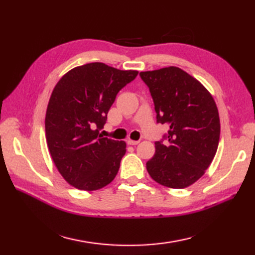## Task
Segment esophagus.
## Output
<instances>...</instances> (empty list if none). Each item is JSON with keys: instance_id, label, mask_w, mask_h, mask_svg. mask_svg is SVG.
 Masks as SVG:
<instances>
[{"instance_id": "34e87169", "label": "esophagus", "mask_w": 255, "mask_h": 255, "mask_svg": "<svg viewBox=\"0 0 255 255\" xmlns=\"http://www.w3.org/2000/svg\"><path fill=\"white\" fill-rule=\"evenodd\" d=\"M140 142V140H131V139H128L127 140V143L128 144H131V145H136Z\"/></svg>"}]
</instances>
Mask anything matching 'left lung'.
<instances>
[{"mask_svg":"<svg viewBox=\"0 0 255 255\" xmlns=\"http://www.w3.org/2000/svg\"><path fill=\"white\" fill-rule=\"evenodd\" d=\"M140 78L152 96L156 123L170 127L155 141L147 170L161 185L185 188L204 175L217 152L218 108L205 86L180 68L140 72Z\"/></svg>","mask_w":255,"mask_h":255,"instance_id":"obj_1","label":"left lung"}]
</instances>
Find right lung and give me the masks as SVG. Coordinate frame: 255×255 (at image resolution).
<instances>
[{
  "instance_id": "add662e5",
  "label": "right lung",
  "mask_w": 255,
  "mask_h": 255,
  "mask_svg": "<svg viewBox=\"0 0 255 255\" xmlns=\"http://www.w3.org/2000/svg\"><path fill=\"white\" fill-rule=\"evenodd\" d=\"M137 74L92 62L70 70L55 86L46 113V139L70 185L96 191L115 178L126 142L103 137L100 130L118 92Z\"/></svg>"
}]
</instances>
